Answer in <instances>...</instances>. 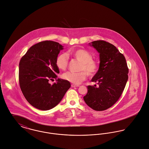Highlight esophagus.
<instances>
[{"instance_id": "1", "label": "esophagus", "mask_w": 149, "mask_h": 149, "mask_svg": "<svg viewBox=\"0 0 149 149\" xmlns=\"http://www.w3.org/2000/svg\"><path fill=\"white\" fill-rule=\"evenodd\" d=\"M79 86H78V85H75V84H71V87H79Z\"/></svg>"}]
</instances>
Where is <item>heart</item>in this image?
Returning <instances> with one entry per match:
<instances>
[{
	"mask_svg": "<svg viewBox=\"0 0 149 149\" xmlns=\"http://www.w3.org/2000/svg\"><path fill=\"white\" fill-rule=\"evenodd\" d=\"M68 54L81 63L79 72H67L63 74L64 79L75 84H79L82 82L87 78V75L92 77L95 75L98 70L97 63L93 60L91 54L87 50L84 49H75L68 51ZM68 62V58L66 54L63 53L58 55L55 60V65L60 70H65ZM85 71L84 72V71Z\"/></svg>",
	"mask_w": 149,
	"mask_h": 149,
	"instance_id": "obj_1",
	"label": "heart"
}]
</instances>
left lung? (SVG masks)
Masks as SVG:
<instances>
[{
  "instance_id": "8db88e82",
  "label": "left lung",
  "mask_w": 149,
  "mask_h": 149,
  "mask_svg": "<svg viewBox=\"0 0 149 149\" xmlns=\"http://www.w3.org/2000/svg\"><path fill=\"white\" fill-rule=\"evenodd\" d=\"M99 54V69L91 79L94 86H88L85 103L96 111L111 107L121 96L128 80L129 69L123 54L113 45L103 40L89 43Z\"/></svg>"
}]
</instances>
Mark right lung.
Wrapping results in <instances>:
<instances>
[{
  "mask_svg": "<svg viewBox=\"0 0 149 149\" xmlns=\"http://www.w3.org/2000/svg\"><path fill=\"white\" fill-rule=\"evenodd\" d=\"M63 46L46 40L31 46L19 62V81L20 89L28 102L41 110L55 107L71 87L70 83L57 78L59 70L55 60ZM55 79L52 85L50 80Z\"/></svg>",
  "mask_w": 149,
  "mask_h": 149,
  "instance_id": "right-lung-1",
  "label": "right lung"
}]
</instances>
